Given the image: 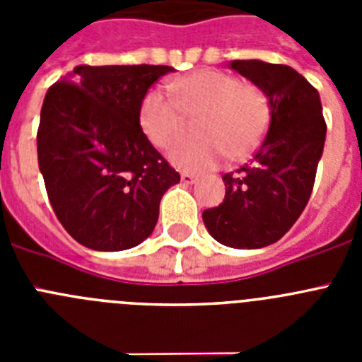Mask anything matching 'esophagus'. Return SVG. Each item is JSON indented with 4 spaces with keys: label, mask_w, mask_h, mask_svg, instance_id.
Instances as JSON below:
<instances>
[{
    "label": "esophagus",
    "mask_w": 362,
    "mask_h": 362,
    "mask_svg": "<svg viewBox=\"0 0 362 362\" xmlns=\"http://www.w3.org/2000/svg\"><path fill=\"white\" fill-rule=\"evenodd\" d=\"M196 181H197L196 175L187 174V172H185V174H181V183H183V185H194Z\"/></svg>",
    "instance_id": "esophagus-1"
}]
</instances>
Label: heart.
I'll return each mask as SVG.
<instances>
[{"instance_id": "1", "label": "heart", "mask_w": 362, "mask_h": 362, "mask_svg": "<svg viewBox=\"0 0 362 362\" xmlns=\"http://www.w3.org/2000/svg\"><path fill=\"white\" fill-rule=\"evenodd\" d=\"M170 97L150 90L143 95L137 121L156 148L174 146L185 134V117L196 119L199 139L170 152V161L187 172H206L225 161L245 158L261 143L270 121L263 90L243 85L221 70H197L168 85Z\"/></svg>"}]
</instances>
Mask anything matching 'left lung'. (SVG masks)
Instances as JSON below:
<instances>
[{"label":"left lung","instance_id":"left-lung-1","mask_svg":"<svg viewBox=\"0 0 362 362\" xmlns=\"http://www.w3.org/2000/svg\"><path fill=\"white\" fill-rule=\"evenodd\" d=\"M235 70L263 90L270 124L250 165L225 174V199L203 212L206 230L230 248L279 241L305 210L326 139L319 92L288 65L235 59Z\"/></svg>","mask_w":362,"mask_h":362}]
</instances>
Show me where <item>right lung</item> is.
<instances>
[{"mask_svg":"<svg viewBox=\"0 0 362 362\" xmlns=\"http://www.w3.org/2000/svg\"><path fill=\"white\" fill-rule=\"evenodd\" d=\"M165 65L76 66L45 95L37 163L66 232L98 252H119L156 228L179 174L141 132L143 95Z\"/></svg>","mask_w":362,"mask_h":362,"instance_id":"add662e5","label":"right lung"}]
</instances>
